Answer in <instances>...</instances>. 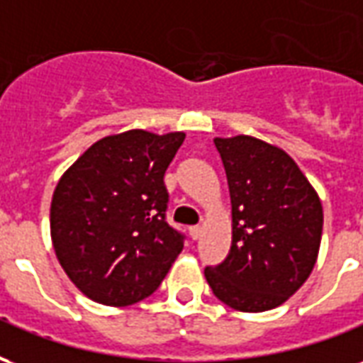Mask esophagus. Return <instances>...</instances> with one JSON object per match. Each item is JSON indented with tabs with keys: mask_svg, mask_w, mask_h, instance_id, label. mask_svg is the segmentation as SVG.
I'll use <instances>...</instances> for the list:
<instances>
[{
	"mask_svg": "<svg viewBox=\"0 0 363 363\" xmlns=\"http://www.w3.org/2000/svg\"><path fill=\"white\" fill-rule=\"evenodd\" d=\"M190 237L196 241V239H200L202 237V228L200 225H194V228H190Z\"/></svg>",
	"mask_w": 363,
	"mask_h": 363,
	"instance_id": "esophagus-1",
	"label": "esophagus"
}]
</instances>
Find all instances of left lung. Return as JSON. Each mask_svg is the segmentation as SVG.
I'll use <instances>...</instances> for the list:
<instances>
[{
	"label": "left lung",
	"instance_id": "1",
	"mask_svg": "<svg viewBox=\"0 0 363 363\" xmlns=\"http://www.w3.org/2000/svg\"><path fill=\"white\" fill-rule=\"evenodd\" d=\"M231 196V249L204 276L237 311L278 307L309 278L320 247L323 206L280 147L252 138H216Z\"/></svg>",
	"mask_w": 363,
	"mask_h": 363
}]
</instances>
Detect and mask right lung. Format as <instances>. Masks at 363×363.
<instances>
[{
	"instance_id": "add662e5",
	"label": "right lung",
	"mask_w": 363,
	"mask_h": 363,
	"mask_svg": "<svg viewBox=\"0 0 363 363\" xmlns=\"http://www.w3.org/2000/svg\"><path fill=\"white\" fill-rule=\"evenodd\" d=\"M184 132L128 130L91 145L62 174L50 206L60 264L83 296L126 307L151 296L184 247L165 221V171Z\"/></svg>"
}]
</instances>
